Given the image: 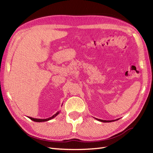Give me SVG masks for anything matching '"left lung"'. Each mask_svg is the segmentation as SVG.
Listing matches in <instances>:
<instances>
[{
  "label": "left lung",
  "instance_id": "left-lung-1",
  "mask_svg": "<svg viewBox=\"0 0 153 153\" xmlns=\"http://www.w3.org/2000/svg\"><path fill=\"white\" fill-rule=\"evenodd\" d=\"M95 119L98 120V121L101 122H112L116 121V120H119V119H116V120H100V119H98V118H95Z\"/></svg>",
  "mask_w": 153,
  "mask_h": 153
}]
</instances>
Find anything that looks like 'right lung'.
Listing matches in <instances>:
<instances>
[{"label": "right lung", "instance_id": "obj_1", "mask_svg": "<svg viewBox=\"0 0 153 153\" xmlns=\"http://www.w3.org/2000/svg\"><path fill=\"white\" fill-rule=\"evenodd\" d=\"M60 113V111H58L56 114H55L54 115H53V116H51V117H50V118H47V119H37V118H31V117H30V119H31V120H33V121H34V122H47V121H48V120H52L53 118H55V117H56L58 114Z\"/></svg>", "mask_w": 153, "mask_h": 153}]
</instances>
